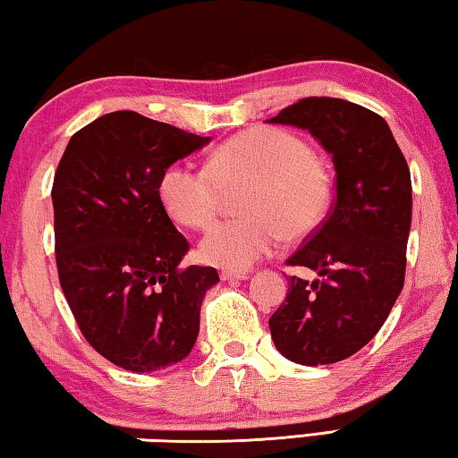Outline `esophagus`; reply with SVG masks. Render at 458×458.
<instances>
[{
  "label": "esophagus",
  "instance_id": "esophagus-1",
  "mask_svg": "<svg viewBox=\"0 0 458 458\" xmlns=\"http://www.w3.org/2000/svg\"><path fill=\"white\" fill-rule=\"evenodd\" d=\"M220 277L224 279V282H238V279H247L249 273H244V271H222Z\"/></svg>",
  "mask_w": 458,
  "mask_h": 458
}]
</instances>
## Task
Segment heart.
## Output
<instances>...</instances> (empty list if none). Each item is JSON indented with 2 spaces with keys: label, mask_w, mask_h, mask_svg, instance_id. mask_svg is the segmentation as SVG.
<instances>
[{
  "label": "heart",
  "mask_w": 458,
  "mask_h": 458,
  "mask_svg": "<svg viewBox=\"0 0 458 458\" xmlns=\"http://www.w3.org/2000/svg\"><path fill=\"white\" fill-rule=\"evenodd\" d=\"M247 185L241 220L220 222L199 244L206 263L242 271L285 241L323 226L335 197L333 170L300 135L255 127L220 143L206 166L173 164L160 181L164 208L182 226L203 230L220 214L226 189Z\"/></svg>",
  "instance_id": "heart-1"
}]
</instances>
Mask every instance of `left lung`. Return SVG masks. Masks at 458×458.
<instances>
[{"label":"left lung","mask_w":458,"mask_h":458,"mask_svg":"<svg viewBox=\"0 0 458 458\" xmlns=\"http://www.w3.org/2000/svg\"><path fill=\"white\" fill-rule=\"evenodd\" d=\"M269 123L309 129L337 173L329 217L285 261L323 279H290L285 302L269 318L271 339L296 364H335L377 335L403 290L409 166L386 121L353 102L309 97Z\"/></svg>","instance_id":"8db88e82"}]
</instances>
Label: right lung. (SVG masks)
I'll list each match as a JSON object with an SVG mask.
<instances>
[{
	"mask_svg": "<svg viewBox=\"0 0 458 458\" xmlns=\"http://www.w3.org/2000/svg\"><path fill=\"white\" fill-rule=\"evenodd\" d=\"M209 138L133 111L72 135L53 179L55 261L73 318L102 358L131 372L193 350L214 267H179L189 241L160 199L170 164Z\"/></svg>",
	"mask_w": 458,
	"mask_h": 458,
	"instance_id": "1",
	"label": "right lung"
}]
</instances>
